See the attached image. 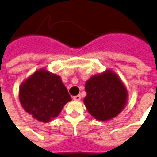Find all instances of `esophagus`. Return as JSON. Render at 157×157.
Segmentation results:
<instances>
[{
	"label": "esophagus",
	"mask_w": 157,
	"mask_h": 157,
	"mask_svg": "<svg viewBox=\"0 0 157 157\" xmlns=\"http://www.w3.org/2000/svg\"><path fill=\"white\" fill-rule=\"evenodd\" d=\"M73 99L75 101H79L81 99V95L80 94H78V95H75V96L73 97Z\"/></svg>",
	"instance_id": "obj_1"
}]
</instances>
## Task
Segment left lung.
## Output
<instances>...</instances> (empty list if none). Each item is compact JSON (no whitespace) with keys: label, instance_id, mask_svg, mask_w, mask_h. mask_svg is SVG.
<instances>
[{"label":"left lung","instance_id":"left-lung-1","mask_svg":"<svg viewBox=\"0 0 157 157\" xmlns=\"http://www.w3.org/2000/svg\"><path fill=\"white\" fill-rule=\"evenodd\" d=\"M84 103L88 112L98 120H107L120 114L127 100V90L116 74L107 71L86 82Z\"/></svg>","mask_w":157,"mask_h":157}]
</instances>
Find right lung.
<instances>
[{
    "label": "right lung",
    "instance_id": "obj_1",
    "mask_svg": "<svg viewBox=\"0 0 157 157\" xmlns=\"http://www.w3.org/2000/svg\"><path fill=\"white\" fill-rule=\"evenodd\" d=\"M19 99L25 111L41 122H49L59 115L71 95L60 77L38 71L23 82Z\"/></svg>",
    "mask_w": 157,
    "mask_h": 157
}]
</instances>
